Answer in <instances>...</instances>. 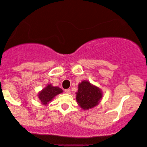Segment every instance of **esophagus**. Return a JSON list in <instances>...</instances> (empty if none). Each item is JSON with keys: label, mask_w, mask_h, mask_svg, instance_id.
<instances>
[{"label": "esophagus", "mask_w": 147, "mask_h": 147, "mask_svg": "<svg viewBox=\"0 0 147 147\" xmlns=\"http://www.w3.org/2000/svg\"><path fill=\"white\" fill-rule=\"evenodd\" d=\"M64 91L66 94H70V89H66Z\"/></svg>", "instance_id": "34e87169"}]
</instances>
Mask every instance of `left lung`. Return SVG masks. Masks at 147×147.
<instances>
[{
  "mask_svg": "<svg viewBox=\"0 0 147 147\" xmlns=\"http://www.w3.org/2000/svg\"><path fill=\"white\" fill-rule=\"evenodd\" d=\"M76 99L79 105L84 109H89L98 105L102 98V92L98 88L87 81L79 84Z\"/></svg>",
  "mask_w": 147,
  "mask_h": 147,
  "instance_id": "left-lung-1",
  "label": "left lung"
}]
</instances>
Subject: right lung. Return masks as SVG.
<instances>
[{"mask_svg":"<svg viewBox=\"0 0 147 147\" xmlns=\"http://www.w3.org/2000/svg\"><path fill=\"white\" fill-rule=\"evenodd\" d=\"M63 92L61 88L58 87H53L51 85H48L45 88L42 90V91L39 93L38 96L42 103L47 105L49 102L53 100L56 95L59 94Z\"/></svg>","mask_w":147,"mask_h":147,"instance_id":"1","label":"right lung"}]
</instances>
